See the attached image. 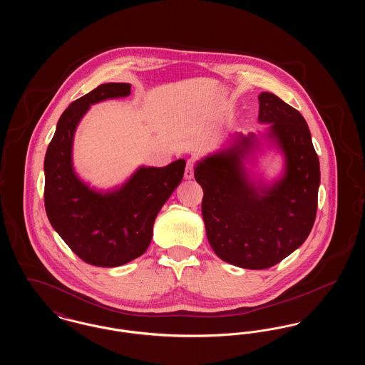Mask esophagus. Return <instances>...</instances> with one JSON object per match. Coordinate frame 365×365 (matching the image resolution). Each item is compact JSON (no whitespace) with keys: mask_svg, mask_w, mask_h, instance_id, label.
Segmentation results:
<instances>
[{"mask_svg":"<svg viewBox=\"0 0 365 365\" xmlns=\"http://www.w3.org/2000/svg\"><path fill=\"white\" fill-rule=\"evenodd\" d=\"M194 165H195V160L189 158L187 164H186V170H185V178L186 179H192L194 178Z\"/></svg>","mask_w":365,"mask_h":365,"instance_id":"1","label":"esophagus"}]
</instances>
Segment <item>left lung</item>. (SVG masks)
I'll return each instance as SVG.
<instances>
[{"instance_id":"left-lung-1","label":"left lung","mask_w":365,"mask_h":365,"mask_svg":"<svg viewBox=\"0 0 365 365\" xmlns=\"http://www.w3.org/2000/svg\"><path fill=\"white\" fill-rule=\"evenodd\" d=\"M259 101V122L271 124L268 138L284 157L278 180L264 185L249 178L243 158L257 148L253 134H238L194 170L204 191L201 212L213 252L247 269L269 268L305 242L320 185L319 157L302 115L272 93H261Z\"/></svg>"}]
</instances>
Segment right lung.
I'll list each match as a JSON object with an SVG mask.
<instances>
[{
    "label": "right lung",
    "mask_w": 365,
    "mask_h": 365,
    "mask_svg": "<svg viewBox=\"0 0 365 365\" xmlns=\"http://www.w3.org/2000/svg\"><path fill=\"white\" fill-rule=\"evenodd\" d=\"M130 83H105L71 103L60 116L48 146L45 209L63 241L82 260L96 267H119L145 253L152 241L157 213L180 183L186 161L167 167H140L115 190H93L72 167L73 134L90 105L127 97Z\"/></svg>",
    "instance_id": "add662e5"
}]
</instances>
